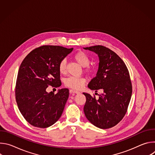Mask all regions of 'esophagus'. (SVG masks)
Listing matches in <instances>:
<instances>
[{
	"instance_id": "esophagus-1",
	"label": "esophagus",
	"mask_w": 155,
	"mask_h": 155,
	"mask_svg": "<svg viewBox=\"0 0 155 155\" xmlns=\"http://www.w3.org/2000/svg\"><path fill=\"white\" fill-rule=\"evenodd\" d=\"M70 93L71 94H78V93H80V92L78 91H77V90H72V89L70 90Z\"/></svg>"
}]
</instances>
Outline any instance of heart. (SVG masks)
I'll use <instances>...</instances> for the list:
<instances>
[{"label": "heart", "instance_id": "heart-1", "mask_svg": "<svg viewBox=\"0 0 155 155\" xmlns=\"http://www.w3.org/2000/svg\"><path fill=\"white\" fill-rule=\"evenodd\" d=\"M74 59L83 68L87 67L90 64V59L87 55L83 51H79L74 55ZM67 61L65 59H62L58 66L59 71L61 74H64L67 69ZM88 70V69H87ZM64 84L74 90H80L83 87L86 83V79L84 77H69L66 78L64 81Z\"/></svg>", "mask_w": 155, "mask_h": 155}]
</instances>
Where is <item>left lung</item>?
<instances>
[{"instance_id":"1","label":"left lung","mask_w":155,"mask_h":155,"mask_svg":"<svg viewBox=\"0 0 155 155\" xmlns=\"http://www.w3.org/2000/svg\"><path fill=\"white\" fill-rule=\"evenodd\" d=\"M83 48L97 54L99 61L96 76L87 87L95 92L103 91L97 100L83 93L86 98L84 115L99 128L112 127L123 119L130 102L132 90L129 71L123 61L108 48L96 45Z\"/></svg>"}]
</instances>
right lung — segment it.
I'll return each instance as SVG.
<instances>
[{
  "instance_id": "right-lung-1",
  "label": "right lung",
  "mask_w": 155,
  "mask_h": 155,
  "mask_svg": "<svg viewBox=\"0 0 155 155\" xmlns=\"http://www.w3.org/2000/svg\"><path fill=\"white\" fill-rule=\"evenodd\" d=\"M60 46L44 45L30 52L21 64L16 80L15 96L18 108L31 125L46 128L61 117L69 91L47 93L48 86L61 85L58 66L72 50Z\"/></svg>"
}]
</instances>
